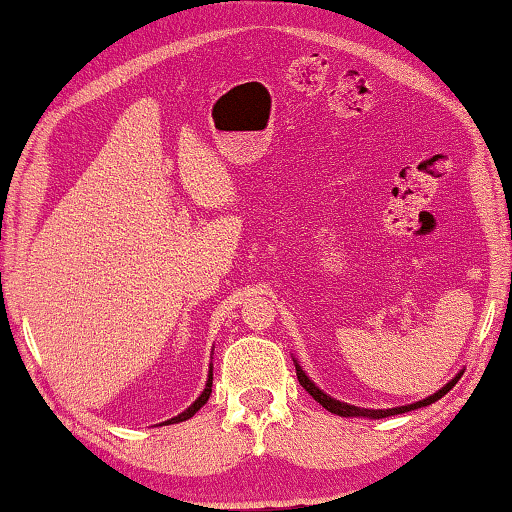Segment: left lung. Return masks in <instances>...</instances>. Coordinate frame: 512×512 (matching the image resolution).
<instances>
[{"label": "left lung", "instance_id": "left-lung-1", "mask_svg": "<svg viewBox=\"0 0 512 512\" xmlns=\"http://www.w3.org/2000/svg\"><path fill=\"white\" fill-rule=\"evenodd\" d=\"M295 371H297V380H300L302 387L311 393L313 400H318V403L325 407V410H329L332 414H338V416H371V419H384V416H393V414H405V412H412V410H419V407H426L430 403H435V400H439L442 396H446L448 391H451L455 387V382H458V377L455 380H451L446 384V387L439 389L435 396H428L426 400H419V403L414 405H405V407H393V410H361V407H355V405H348V403H341V400H334L329 398L327 393H322L316 384H313L309 377L304 375V371L300 366L295 364Z\"/></svg>", "mask_w": 512, "mask_h": 512}]
</instances>
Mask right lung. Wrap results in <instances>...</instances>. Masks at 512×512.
Wrapping results in <instances>:
<instances>
[{"mask_svg":"<svg viewBox=\"0 0 512 512\" xmlns=\"http://www.w3.org/2000/svg\"><path fill=\"white\" fill-rule=\"evenodd\" d=\"M210 393H212V373H210V377H208V384H206V389H203V393L199 398L194 400V405L192 407H187V410L183 412V414H178V416H174V419L171 421H167V423H178V421H185V419H190V416H194L196 412L201 410L203 405L208 403V398H210Z\"/></svg>","mask_w":512,"mask_h":512,"instance_id":"add662e5","label":"right lung"}]
</instances>
